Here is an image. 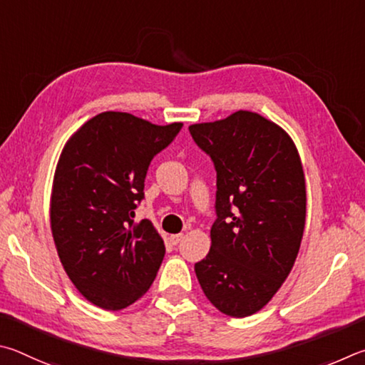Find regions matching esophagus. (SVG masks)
Instances as JSON below:
<instances>
[{
	"mask_svg": "<svg viewBox=\"0 0 365 365\" xmlns=\"http://www.w3.org/2000/svg\"><path fill=\"white\" fill-rule=\"evenodd\" d=\"M181 239H182V234H173V235H170V242L173 245H178L179 242H181Z\"/></svg>",
	"mask_w": 365,
	"mask_h": 365,
	"instance_id": "1",
	"label": "esophagus"
}]
</instances>
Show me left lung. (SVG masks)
Masks as SVG:
<instances>
[{
    "label": "left lung",
    "mask_w": 365,
    "mask_h": 365,
    "mask_svg": "<svg viewBox=\"0 0 365 365\" xmlns=\"http://www.w3.org/2000/svg\"><path fill=\"white\" fill-rule=\"evenodd\" d=\"M216 168V215L207 258L195 263L205 297L231 317L271 302L295 264L306 225V181L282 126L250 110L189 126Z\"/></svg>",
    "instance_id": "1"
}]
</instances>
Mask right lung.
Wrapping results in <instances>:
<instances>
[{
	"label": "right lung",
	"instance_id": "add662e5",
	"mask_svg": "<svg viewBox=\"0 0 365 365\" xmlns=\"http://www.w3.org/2000/svg\"><path fill=\"white\" fill-rule=\"evenodd\" d=\"M181 126L102 112L68 138L57 160L49 202L56 250L75 289L102 309L138 302L162 264V235L149 220L133 218L150 160Z\"/></svg>",
	"mask_w": 365,
	"mask_h": 365
}]
</instances>
